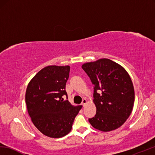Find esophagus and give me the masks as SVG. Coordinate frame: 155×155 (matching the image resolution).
<instances>
[{
	"mask_svg": "<svg viewBox=\"0 0 155 155\" xmlns=\"http://www.w3.org/2000/svg\"><path fill=\"white\" fill-rule=\"evenodd\" d=\"M86 102H87V101H86V100L85 98H84V99H83V100H82V105L83 106H84V105H85V104H86Z\"/></svg>",
	"mask_w": 155,
	"mask_h": 155,
	"instance_id": "1",
	"label": "esophagus"
}]
</instances>
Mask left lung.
Returning <instances> with one entry per match:
<instances>
[{
  "label": "left lung",
  "mask_w": 155,
  "mask_h": 155,
  "mask_svg": "<svg viewBox=\"0 0 155 155\" xmlns=\"http://www.w3.org/2000/svg\"><path fill=\"white\" fill-rule=\"evenodd\" d=\"M94 86L96 114L88 121L95 129L110 131L123 125L134 107L135 92L131 79L123 67L108 59L82 66Z\"/></svg>",
  "instance_id": "1"
}]
</instances>
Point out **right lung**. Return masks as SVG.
Returning a JSON list of instances; mask_svg holds the SVG:
<instances>
[{"instance_id": "add662e5", "label": "right lung", "mask_w": 155, "mask_h": 155, "mask_svg": "<svg viewBox=\"0 0 155 155\" xmlns=\"http://www.w3.org/2000/svg\"><path fill=\"white\" fill-rule=\"evenodd\" d=\"M69 66H48L35 75L26 92V104L31 121L43 134L60 138L71 131L82 106H72L67 96Z\"/></svg>"}]
</instances>
